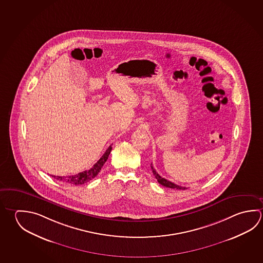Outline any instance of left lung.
<instances>
[{
	"mask_svg": "<svg viewBox=\"0 0 263 263\" xmlns=\"http://www.w3.org/2000/svg\"><path fill=\"white\" fill-rule=\"evenodd\" d=\"M151 168H152V172H153V174L155 175V177H156V179L158 180V182H159L161 185H163V186L168 187V188H172V189H178V190H185V189H187L186 187L177 185L175 183L167 181L165 178H162V177L158 174V172H156V170L154 168L152 164H151Z\"/></svg>",
	"mask_w": 263,
	"mask_h": 263,
	"instance_id": "obj_1",
	"label": "left lung"
}]
</instances>
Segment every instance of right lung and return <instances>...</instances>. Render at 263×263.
Here are the masks:
<instances>
[{
	"mask_svg": "<svg viewBox=\"0 0 263 263\" xmlns=\"http://www.w3.org/2000/svg\"><path fill=\"white\" fill-rule=\"evenodd\" d=\"M112 150V146L110 145L108 148L106 149L105 154L102 156V158L93 165V167L90 168L89 171H84V172H80L75 175H70V176H53L58 181L65 182V183H69V184H74V185H79V184H84L86 182H90L95 177L97 176V174L100 172L101 168L104 166L105 161L109 157L110 152Z\"/></svg>",
	"mask_w": 263,
	"mask_h": 263,
	"instance_id": "1",
	"label": "right lung"
}]
</instances>
